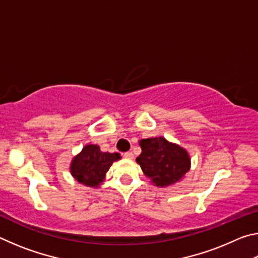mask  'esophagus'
<instances>
[{
  "instance_id": "esophagus-1",
  "label": "esophagus",
  "mask_w": 258,
  "mask_h": 258,
  "mask_svg": "<svg viewBox=\"0 0 258 258\" xmlns=\"http://www.w3.org/2000/svg\"><path fill=\"white\" fill-rule=\"evenodd\" d=\"M126 159H133V152L132 151H127V152H125V154L123 155Z\"/></svg>"
}]
</instances>
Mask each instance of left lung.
<instances>
[{"label":"left lung","instance_id":"left-lung-1","mask_svg":"<svg viewBox=\"0 0 258 258\" xmlns=\"http://www.w3.org/2000/svg\"><path fill=\"white\" fill-rule=\"evenodd\" d=\"M139 145L142 152L137 163L154 185L166 187L175 184L190 171L189 152L176 143L156 137L140 140Z\"/></svg>","mask_w":258,"mask_h":258}]
</instances>
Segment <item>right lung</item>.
<instances>
[{
    "mask_svg": "<svg viewBox=\"0 0 258 258\" xmlns=\"http://www.w3.org/2000/svg\"><path fill=\"white\" fill-rule=\"evenodd\" d=\"M121 158L119 154L100 150L98 145H86L71 163V174L82 184L98 187L106 178V174L113 161Z\"/></svg>",
    "mask_w": 258,
    "mask_h": 258,
    "instance_id": "add662e5",
    "label": "right lung"
}]
</instances>
